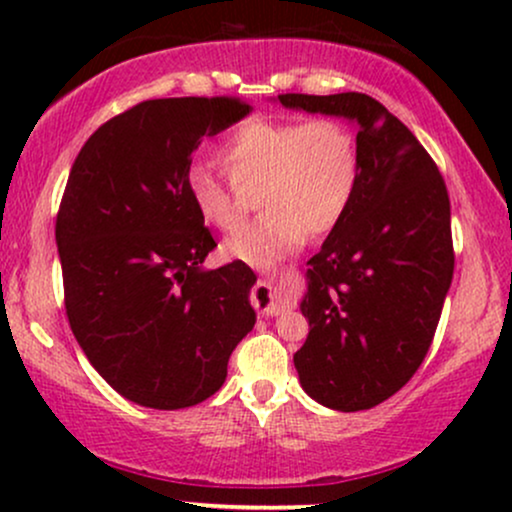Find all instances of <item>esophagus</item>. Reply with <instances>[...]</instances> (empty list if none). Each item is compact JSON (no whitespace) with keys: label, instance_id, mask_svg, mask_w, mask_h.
<instances>
[{"label":"esophagus","instance_id":"obj_1","mask_svg":"<svg viewBox=\"0 0 512 512\" xmlns=\"http://www.w3.org/2000/svg\"><path fill=\"white\" fill-rule=\"evenodd\" d=\"M250 303L255 305L257 313L262 315H279V308H276L274 303V293H272V279L269 276H262L260 281H257L255 286H252L250 291Z\"/></svg>","mask_w":512,"mask_h":512}]
</instances>
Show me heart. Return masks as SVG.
Masks as SVG:
<instances>
[{"label":"heart","mask_w":512,"mask_h":512,"mask_svg":"<svg viewBox=\"0 0 512 512\" xmlns=\"http://www.w3.org/2000/svg\"><path fill=\"white\" fill-rule=\"evenodd\" d=\"M223 182L204 166L187 173V195L199 219L231 233L243 223L248 199L260 192L264 214L223 243V255L267 267L308 238L332 233L354 202L361 151L354 129L339 117L269 120L252 117L219 146Z\"/></svg>","instance_id":"b5f03b06"}]
</instances>
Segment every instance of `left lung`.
Listing matches in <instances>:
<instances>
[{"label": "left lung", "instance_id": "8db88e82", "mask_svg": "<svg viewBox=\"0 0 512 512\" xmlns=\"http://www.w3.org/2000/svg\"><path fill=\"white\" fill-rule=\"evenodd\" d=\"M279 101L361 125V180L308 262L301 310L310 334L293 363L315 402L370 409L402 390L431 349L455 269L448 187L409 127L366 93Z\"/></svg>", "mask_w": 512, "mask_h": 512}]
</instances>
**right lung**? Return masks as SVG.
Masks as SVG:
<instances>
[{
  "label": "right lung",
  "instance_id": "right-lung-1",
  "mask_svg": "<svg viewBox=\"0 0 512 512\" xmlns=\"http://www.w3.org/2000/svg\"><path fill=\"white\" fill-rule=\"evenodd\" d=\"M250 113L236 96L142 101L76 156L57 211L64 310L91 366L122 397L185 409L223 385L255 327L245 262L202 272L216 248L187 195L192 151Z\"/></svg>",
  "mask_w": 512,
  "mask_h": 512
}]
</instances>
